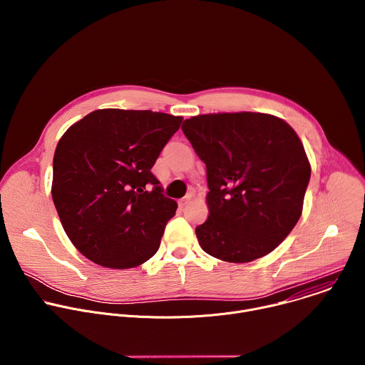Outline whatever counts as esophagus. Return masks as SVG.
<instances>
[{"instance_id": "esophagus-1", "label": "esophagus", "mask_w": 365, "mask_h": 365, "mask_svg": "<svg viewBox=\"0 0 365 365\" xmlns=\"http://www.w3.org/2000/svg\"><path fill=\"white\" fill-rule=\"evenodd\" d=\"M192 197H193V195L192 193H187L185 197H182L180 200H179V205H180V207H183V206H186L190 200H192Z\"/></svg>"}]
</instances>
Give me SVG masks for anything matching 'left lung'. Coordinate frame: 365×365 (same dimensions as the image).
<instances>
[{"label": "left lung", "instance_id": "1", "mask_svg": "<svg viewBox=\"0 0 365 365\" xmlns=\"http://www.w3.org/2000/svg\"><path fill=\"white\" fill-rule=\"evenodd\" d=\"M182 130L206 166L210 217L196 227L205 252L250 263L272 252L297 224L310 163L296 131L263 113H218Z\"/></svg>", "mask_w": 365, "mask_h": 365}]
</instances>
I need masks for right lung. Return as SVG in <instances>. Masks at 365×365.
Wrapping results in <instances>:
<instances>
[{"label":"right lung","mask_w":365,"mask_h":365,"mask_svg":"<svg viewBox=\"0 0 365 365\" xmlns=\"http://www.w3.org/2000/svg\"><path fill=\"white\" fill-rule=\"evenodd\" d=\"M183 118L106 108L71 125L53 158V197L75 248L108 269H133L159 250L178 203L151 173Z\"/></svg>","instance_id":"add662e5"}]
</instances>
